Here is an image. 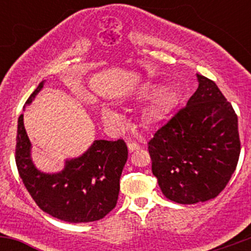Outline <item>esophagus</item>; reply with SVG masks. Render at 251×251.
I'll return each mask as SVG.
<instances>
[{
  "label": "esophagus",
  "instance_id": "1",
  "mask_svg": "<svg viewBox=\"0 0 251 251\" xmlns=\"http://www.w3.org/2000/svg\"><path fill=\"white\" fill-rule=\"evenodd\" d=\"M140 148L141 146L138 143H136V142H130V143H128V151H130V153H132V151H138Z\"/></svg>",
  "mask_w": 251,
  "mask_h": 251
}]
</instances>
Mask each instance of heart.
I'll return each mask as SVG.
<instances>
[{"label": "heart", "mask_w": 251, "mask_h": 251, "mask_svg": "<svg viewBox=\"0 0 251 251\" xmlns=\"http://www.w3.org/2000/svg\"><path fill=\"white\" fill-rule=\"evenodd\" d=\"M161 90L160 86L158 85H149L148 87L146 88V93L149 96L156 95L159 91ZM174 100V93L171 92L170 90H165L160 93V95L156 97V100H154L153 105L149 109L148 118L151 121H158L168 113V110L170 109L171 104H173ZM102 115L103 118L107 121H115L120 118L119 113L115 109H113L111 107H103L102 109Z\"/></svg>", "instance_id": "b5f03b06"}]
</instances>
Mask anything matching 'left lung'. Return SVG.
<instances>
[{
  "label": "left lung",
  "mask_w": 251,
  "mask_h": 251,
  "mask_svg": "<svg viewBox=\"0 0 251 251\" xmlns=\"http://www.w3.org/2000/svg\"><path fill=\"white\" fill-rule=\"evenodd\" d=\"M198 88L148 142L151 171L164 196L178 204L214 199L240 153L238 118L216 83L197 74Z\"/></svg>",
  "instance_id": "obj_1"
}]
</instances>
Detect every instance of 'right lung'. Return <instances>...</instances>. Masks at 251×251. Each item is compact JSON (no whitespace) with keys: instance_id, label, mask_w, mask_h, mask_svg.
<instances>
[{"instance_id":"right-lung-1","label":"right lung","mask_w":251,"mask_h":251,"mask_svg":"<svg viewBox=\"0 0 251 251\" xmlns=\"http://www.w3.org/2000/svg\"><path fill=\"white\" fill-rule=\"evenodd\" d=\"M44 85L42 81L25 105L31 104ZM127 156L123 140H96L80 156L67 159L63 170L44 173L32 161L24 115L18 119L16 163L20 178L40 209L62 221L92 222L110 212L118 201Z\"/></svg>"}]
</instances>
